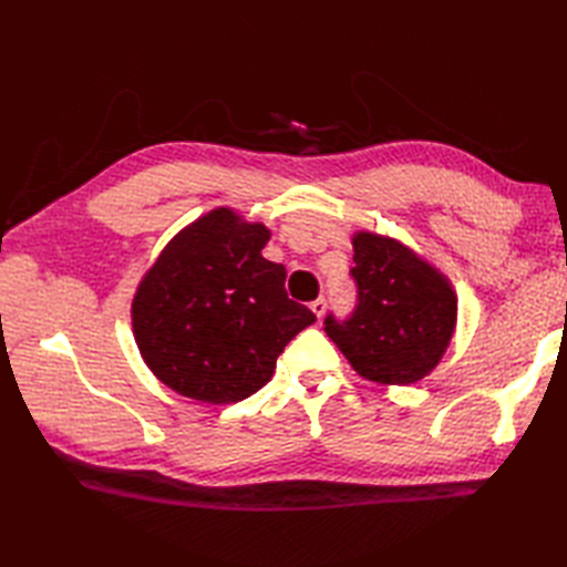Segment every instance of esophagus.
I'll return each instance as SVG.
<instances>
[{
  "instance_id": "1",
  "label": "esophagus",
  "mask_w": 567,
  "mask_h": 567,
  "mask_svg": "<svg viewBox=\"0 0 567 567\" xmlns=\"http://www.w3.org/2000/svg\"><path fill=\"white\" fill-rule=\"evenodd\" d=\"M309 307H311V311H315V315L321 319V317H323V311H327V299H323V297H317L315 302H311Z\"/></svg>"
}]
</instances>
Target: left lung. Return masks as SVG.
Returning <instances> with one entry per match:
<instances>
[{
  "label": "left lung",
  "mask_w": 567,
  "mask_h": 567,
  "mask_svg": "<svg viewBox=\"0 0 567 567\" xmlns=\"http://www.w3.org/2000/svg\"><path fill=\"white\" fill-rule=\"evenodd\" d=\"M358 307L348 321L327 317L329 339L360 378L378 384H414L441 363L457 321L449 277L402 240L353 234Z\"/></svg>",
  "instance_id": "obj_1"
}]
</instances>
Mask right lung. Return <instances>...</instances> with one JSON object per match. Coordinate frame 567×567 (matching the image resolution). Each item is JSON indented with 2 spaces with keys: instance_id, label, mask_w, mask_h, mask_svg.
<instances>
[{
  "instance_id": "right-lung-1",
  "label": "right lung",
  "mask_w": 567,
  "mask_h": 567,
  "mask_svg": "<svg viewBox=\"0 0 567 567\" xmlns=\"http://www.w3.org/2000/svg\"><path fill=\"white\" fill-rule=\"evenodd\" d=\"M270 228L216 207L177 231L141 277L131 327L167 388L234 404L270 382L277 358L315 323L285 292V265L262 258Z\"/></svg>"
}]
</instances>
